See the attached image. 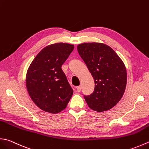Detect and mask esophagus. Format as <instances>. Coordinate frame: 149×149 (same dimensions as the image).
<instances>
[{"instance_id": "esophagus-1", "label": "esophagus", "mask_w": 149, "mask_h": 149, "mask_svg": "<svg viewBox=\"0 0 149 149\" xmlns=\"http://www.w3.org/2000/svg\"><path fill=\"white\" fill-rule=\"evenodd\" d=\"M76 90H77V91L78 92H81V86H77V87H76Z\"/></svg>"}]
</instances>
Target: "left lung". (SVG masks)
<instances>
[{"label": "left lung", "mask_w": 149, "mask_h": 149, "mask_svg": "<svg viewBox=\"0 0 149 149\" xmlns=\"http://www.w3.org/2000/svg\"><path fill=\"white\" fill-rule=\"evenodd\" d=\"M77 51L94 79L92 94L84 95L87 104L98 112L111 109L120 101L127 84V70L113 49L100 42H84Z\"/></svg>", "instance_id": "1"}]
</instances>
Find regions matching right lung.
Wrapping results in <instances>:
<instances>
[{"mask_svg":"<svg viewBox=\"0 0 149 149\" xmlns=\"http://www.w3.org/2000/svg\"><path fill=\"white\" fill-rule=\"evenodd\" d=\"M74 46L55 43L44 48L32 61L26 77L31 99L44 111L57 113L66 107L74 91L61 66Z\"/></svg>","mask_w":149,"mask_h":149,"instance_id":"obj_1","label":"right lung"}]
</instances>
